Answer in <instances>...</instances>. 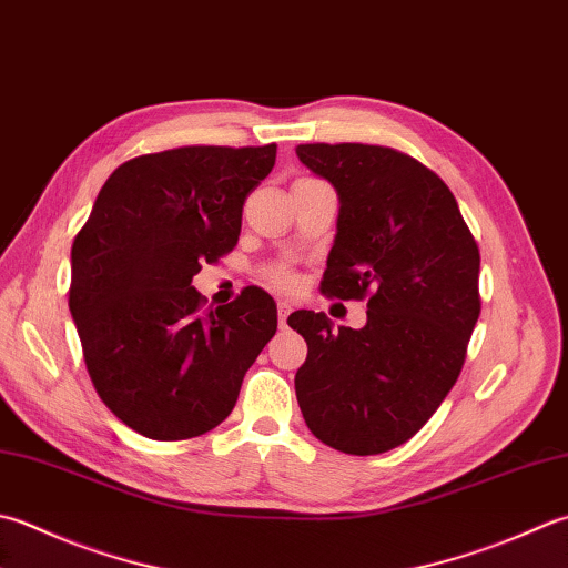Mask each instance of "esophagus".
Listing matches in <instances>:
<instances>
[{"label": "esophagus", "mask_w": 568, "mask_h": 568, "mask_svg": "<svg viewBox=\"0 0 568 568\" xmlns=\"http://www.w3.org/2000/svg\"><path fill=\"white\" fill-rule=\"evenodd\" d=\"M293 313V307L287 303H277V320H281V327L287 325V315Z\"/></svg>", "instance_id": "34e87169"}]
</instances>
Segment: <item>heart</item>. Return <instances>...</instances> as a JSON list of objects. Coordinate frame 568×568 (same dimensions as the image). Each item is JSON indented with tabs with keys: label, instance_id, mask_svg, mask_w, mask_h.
<instances>
[{
	"label": "heart",
	"instance_id": "obj_1",
	"mask_svg": "<svg viewBox=\"0 0 568 568\" xmlns=\"http://www.w3.org/2000/svg\"><path fill=\"white\" fill-rule=\"evenodd\" d=\"M268 281L275 285V287H283V291H291V287L295 285V275L291 268H285V265H275V268L268 271Z\"/></svg>",
	"mask_w": 568,
	"mask_h": 568
}]
</instances>
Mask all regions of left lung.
Instances as JSON below:
<instances>
[{
	"mask_svg": "<svg viewBox=\"0 0 568 568\" xmlns=\"http://www.w3.org/2000/svg\"><path fill=\"white\" fill-rule=\"evenodd\" d=\"M300 162L339 196L322 293L366 300L362 329H332L297 310L307 342L295 374L313 436L349 455H379L424 428L458 382L480 317V251L446 182L379 144H297Z\"/></svg>",
	"mask_w": 568,
	"mask_h": 568,
	"instance_id": "obj_1",
	"label": "left lung"
}]
</instances>
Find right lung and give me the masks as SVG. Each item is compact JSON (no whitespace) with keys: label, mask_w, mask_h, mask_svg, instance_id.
I'll list each match as a JSON object with an SVG mask.
<instances>
[{"label":"right lung","mask_w":568,"mask_h":568,"mask_svg":"<svg viewBox=\"0 0 568 568\" xmlns=\"http://www.w3.org/2000/svg\"><path fill=\"white\" fill-rule=\"evenodd\" d=\"M275 144H192L120 164L71 248L69 307L88 374L122 424L152 440L216 428L277 329L273 297L246 287L204 307L192 277L233 251L246 196Z\"/></svg>","instance_id":"1"}]
</instances>
